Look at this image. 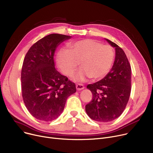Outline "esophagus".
Listing matches in <instances>:
<instances>
[{
    "instance_id": "1",
    "label": "esophagus",
    "mask_w": 153,
    "mask_h": 153,
    "mask_svg": "<svg viewBox=\"0 0 153 153\" xmlns=\"http://www.w3.org/2000/svg\"><path fill=\"white\" fill-rule=\"evenodd\" d=\"M84 88V86L82 84H76V89H77V91H81V90L83 89Z\"/></svg>"
}]
</instances>
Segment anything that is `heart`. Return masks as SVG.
<instances>
[{
    "label": "heart",
    "mask_w": 153,
    "mask_h": 153,
    "mask_svg": "<svg viewBox=\"0 0 153 153\" xmlns=\"http://www.w3.org/2000/svg\"><path fill=\"white\" fill-rule=\"evenodd\" d=\"M115 59L114 48L108 45L91 39L68 44L67 50H61L57 55V64L66 76H71L79 62L82 68L74 76V79L82 81L86 77L101 79L111 69Z\"/></svg>",
    "instance_id": "b5f03b06"
}]
</instances>
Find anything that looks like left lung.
I'll use <instances>...</instances> for the list:
<instances>
[{
	"mask_svg": "<svg viewBox=\"0 0 153 153\" xmlns=\"http://www.w3.org/2000/svg\"><path fill=\"white\" fill-rule=\"evenodd\" d=\"M106 40L115 48L114 66L103 79L87 86L92 99L85 105V111L91 119L99 122H110L122 115L131 89V69L125 52L115 43Z\"/></svg>",
	"mask_w": 153,
	"mask_h": 153,
	"instance_id": "left-lung-1",
	"label": "left lung"
}]
</instances>
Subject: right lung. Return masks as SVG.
Instances as JSON below:
<instances>
[{"label": "right lung", "instance_id": "obj_1", "mask_svg": "<svg viewBox=\"0 0 153 153\" xmlns=\"http://www.w3.org/2000/svg\"><path fill=\"white\" fill-rule=\"evenodd\" d=\"M70 36L53 33L32 45L24 58L21 72L22 94L30 114L50 122L62 112L67 99L76 91V84L54 68L56 47Z\"/></svg>", "mask_w": 153, "mask_h": 153}]
</instances>
